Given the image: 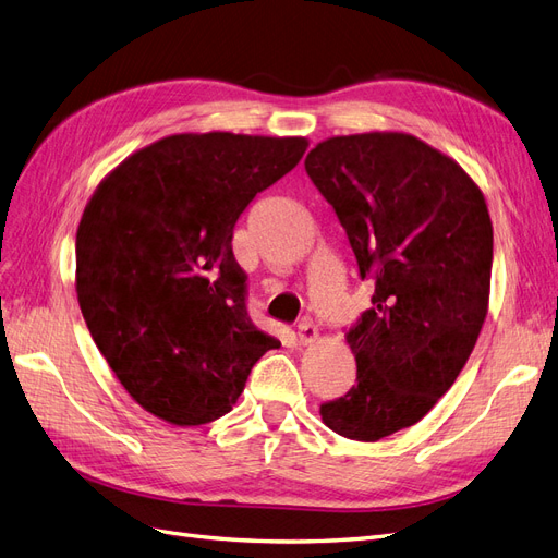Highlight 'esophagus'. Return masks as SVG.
<instances>
[{
  "label": "esophagus",
  "instance_id": "1",
  "mask_svg": "<svg viewBox=\"0 0 558 558\" xmlns=\"http://www.w3.org/2000/svg\"><path fill=\"white\" fill-rule=\"evenodd\" d=\"M316 335H318V330H316V326L312 324V320L310 318H302L300 324H298V340H300V344L314 342Z\"/></svg>",
  "mask_w": 558,
  "mask_h": 558
}]
</instances>
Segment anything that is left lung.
<instances>
[{
  "mask_svg": "<svg viewBox=\"0 0 558 558\" xmlns=\"http://www.w3.org/2000/svg\"><path fill=\"white\" fill-rule=\"evenodd\" d=\"M305 170L375 289L347 330L356 384L320 404V416L337 435L377 442L424 418L475 349L492 283V218L461 165L412 134L326 140Z\"/></svg>",
  "mask_w": 558,
  "mask_h": 558,
  "instance_id": "1",
  "label": "left lung"
}]
</instances>
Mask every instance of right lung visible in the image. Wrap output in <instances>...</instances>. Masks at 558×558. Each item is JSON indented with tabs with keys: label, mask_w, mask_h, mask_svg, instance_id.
<instances>
[{
	"label": "right lung",
	"mask_w": 558,
	"mask_h": 558,
	"mask_svg": "<svg viewBox=\"0 0 558 558\" xmlns=\"http://www.w3.org/2000/svg\"><path fill=\"white\" fill-rule=\"evenodd\" d=\"M305 150L302 137L172 134L97 185L76 232L78 305L146 412L209 424L232 410L263 353L279 349L246 312L232 230Z\"/></svg>",
	"instance_id": "add662e5"
}]
</instances>
